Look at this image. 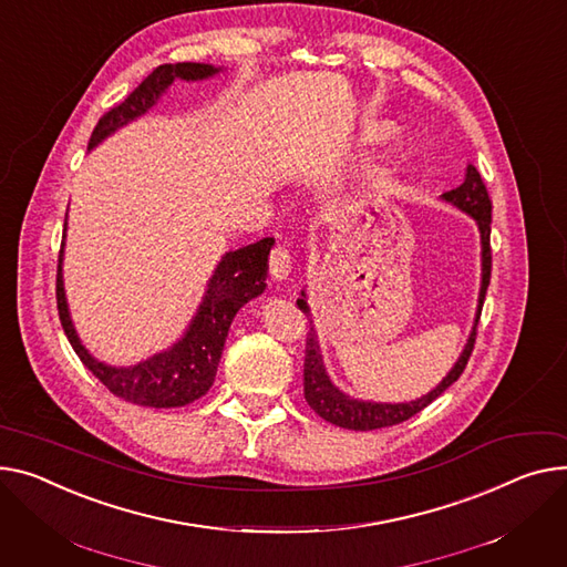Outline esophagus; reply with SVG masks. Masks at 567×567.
Instances as JSON below:
<instances>
[{
	"instance_id": "1",
	"label": "esophagus",
	"mask_w": 567,
	"mask_h": 567,
	"mask_svg": "<svg viewBox=\"0 0 567 567\" xmlns=\"http://www.w3.org/2000/svg\"><path fill=\"white\" fill-rule=\"evenodd\" d=\"M291 271V257L289 250L285 246H276L269 255V274L274 276V280H285Z\"/></svg>"
}]
</instances>
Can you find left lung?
<instances>
[{
    "label": "left lung",
    "mask_w": 567,
    "mask_h": 567,
    "mask_svg": "<svg viewBox=\"0 0 567 567\" xmlns=\"http://www.w3.org/2000/svg\"><path fill=\"white\" fill-rule=\"evenodd\" d=\"M444 200L454 203L456 207H461L463 212H467L470 216L476 218L478 230H481V246H483V280H481V293H478V315H476V323L474 330L467 339V347L463 351V355L458 358V362L454 364L446 373V379L431 390L426 396L410 401V403H371V401H358L351 399L347 394L339 392L323 371L321 364V355H319V347L315 342V334H308L306 342V367H303V388H306V401L310 403V408L319 414L321 420L342 426V429H353V431H373V429H385V426H394L401 424L414 414L422 412L429 403H433L446 388L454 385L461 373L467 367V360L474 351V342H476V326H478V317H481V308L485 300V291L489 285V271H493V250H489V223H493V200H489V194L485 188V182L481 177V173L476 171V166H467L465 173V182L451 192L442 194ZM306 296V293H303ZM296 306L303 310L306 315L308 303L306 298H298Z\"/></svg>",
    "instance_id": "obj_1"
}]
</instances>
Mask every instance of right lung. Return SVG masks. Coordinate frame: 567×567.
<instances>
[{"label": "right lung", "instance_id": "right-lung-1", "mask_svg": "<svg viewBox=\"0 0 567 567\" xmlns=\"http://www.w3.org/2000/svg\"><path fill=\"white\" fill-rule=\"evenodd\" d=\"M218 70L207 63H164L153 70L147 78L116 106H111L97 121L89 147H95L111 132L127 125L130 121L143 116L153 106L159 95L175 80H205ZM65 239V223H63ZM274 246L271 237H264L255 244H248L239 250L225 252L216 267L203 306L194 317L192 326L184 332L177 344L168 351L147 358L134 367H109L91 358V353L82 347L78 332L72 328L68 303L61 280V252L56 264V308L59 319L65 330L68 342L74 353L80 355L84 367L95 379L118 399H125L136 405L147 408H179L200 399L214 383L216 367L223 353L225 337H228L230 323L241 306L250 298L259 296L267 287V269H269V250ZM63 248V244H61Z\"/></svg>", "mask_w": 567, "mask_h": 567}]
</instances>
